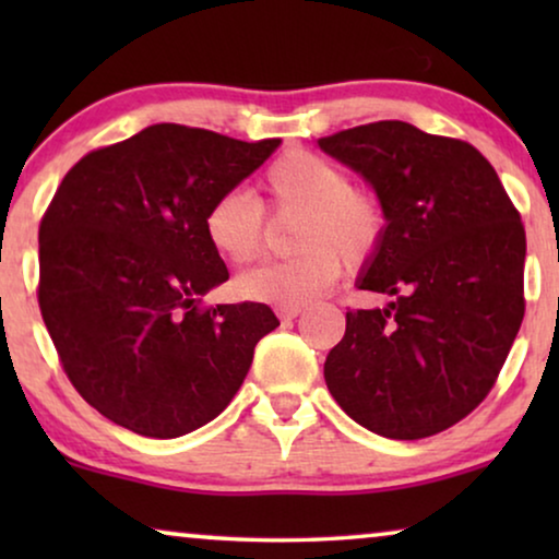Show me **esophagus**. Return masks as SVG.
I'll use <instances>...</instances> for the list:
<instances>
[{"label": "esophagus", "mask_w": 559, "mask_h": 559, "mask_svg": "<svg viewBox=\"0 0 559 559\" xmlns=\"http://www.w3.org/2000/svg\"><path fill=\"white\" fill-rule=\"evenodd\" d=\"M300 312H302V308H280L277 316H280L282 323H289V320H295L297 316H300Z\"/></svg>", "instance_id": "esophagus-1"}]
</instances>
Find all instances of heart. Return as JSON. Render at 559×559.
I'll use <instances>...</instances> for the list:
<instances>
[{"mask_svg": "<svg viewBox=\"0 0 559 559\" xmlns=\"http://www.w3.org/2000/svg\"><path fill=\"white\" fill-rule=\"evenodd\" d=\"M266 211L293 218L295 257L243 272L236 280L241 297L274 308H302L338 282L343 266L364 270L384 247L389 213L381 198L354 186L343 165L310 150H287L262 178ZM264 205L247 190L218 193L203 213L211 249L231 264H249L266 251L270 224Z\"/></svg>", "mask_w": 559, "mask_h": 559, "instance_id": "b5f03b06", "label": "heart"}]
</instances>
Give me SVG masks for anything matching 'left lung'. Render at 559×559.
Instances as JSON below:
<instances>
[{"label": "left lung", "instance_id": "8db88e82", "mask_svg": "<svg viewBox=\"0 0 559 559\" xmlns=\"http://www.w3.org/2000/svg\"><path fill=\"white\" fill-rule=\"evenodd\" d=\"M318 144L384 201L386 241L358 289L394 297L381 310L346 312L325 384L366 430L430 438L486 400L522 328V216L491 163L463 140L373 121Z\"/></svg>", "mask_w": 559, "mask_h": 559}]
</instances>
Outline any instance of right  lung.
I'll list each match as a JSON object with an SVG mask.
<instances>
[{
    "label": "right lung",
    "mask_w": 559,
    "mask_h": 559,
    "mask_svg": "<svg viewBox=\"0 0 559 559\" xmlns=\"http://www.w3.org/2000/svg\"><path fill=\"white\" fill-rule=\"evenodd\" d=\"M277 147L155 124L88 152L58 186L40 221L37 302L66 377L106 419L180 438L239 392L280 320L264 302L201 305L228 280L203 213Z\"/></svg>",
    "instance_id": "obj_1"
}]
</instances>
